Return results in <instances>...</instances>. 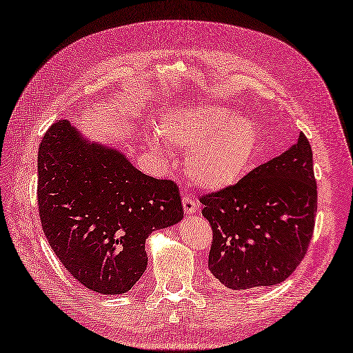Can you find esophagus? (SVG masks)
Returning a JSON list of instances; mask_svg holds the SVG:
<instances>
[{
    "label": "esophagus",
    "mask_w": 353,
    "mask_h": 353,
    "mask_svg": "<svg viewBox=\"0 0 353 353\" xmlns=\"http://www.w3.org/2000/svg\"><path fill=\"white\" fill-rule=\"evenodd\" d=\"M183 206L187 216H192V214H196L197 210H199V203H197V201L192 199V197H183Z\"/></svg>",
    "instance_id": "1"
}]
</instances>
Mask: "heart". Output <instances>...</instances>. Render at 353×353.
Here are the masks:
<instances>
[{
  "label": "heart",
  "mask_w": 353,
  "mask_h": 353,
  "mask_svg": "<svg viewBox=\"0 0 353 353\" xmlns=\"http://www.w3.org/2000/svg\"><path fill=\"white\" fill-rule=\"evenodd\" d=\"M159 130L168 143L187 150L188 178L208 192L234 185L259 147V133L252 119L219 105L169 110ZM147 141L159 157L170 156L159 134L148 133Z\"/></svg>",
  "instance_id": "b5f03b06"
}]
</instances>
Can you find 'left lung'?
<instances>
[{
	"label": "left lung",
	"mask_w": 353,
	"mask_h": 353,
	"mask_svg": "<svg viewBox=\"0 0 353 353\" xmlns=\"http://www.w3.org/2000/svg\"><path fill=\"white\" fill-rule=\"evenodd\" d=\"M212 228L208 268L234 290L274 286L303 261L317 211L313 154L304 133L235 185L201 197Z\"/></svg>",
	"instance_id": "obj_1"
}]
</instances>
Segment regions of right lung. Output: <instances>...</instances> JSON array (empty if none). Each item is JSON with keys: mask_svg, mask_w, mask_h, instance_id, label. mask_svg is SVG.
Instances as JSON below:
<instances>
[{"mask_svg": "<svg viewBox=\"0 0 353 353\" xmlns=\"http://www.w3.org/2000/svg\"><path fill=\"white\" fill-rule=\"evenodd\" d=\"M37 172L49 245L81 285L103 295L130 290L147 270V238L184 217L174 183L142 174L67 119L43 136Z\"/></svg>", "mask_w": 353, "mask_h": 353, "instance_id": "1", "label": "right lung"}]
</instances>
